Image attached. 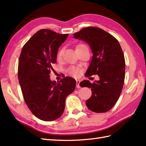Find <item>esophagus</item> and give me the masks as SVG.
Returning <instances> with one entry per match:
<instances>
[{
  "label": "esophagus",
  "mask_w": 146,
  "mask_h": 146,
  "mask_svg": "<svg viewBox=\"0 0 146 146\" xmlns=\"http://www.w3.org/2000/svg\"><path fill=\"white\" fill-rule=\"evenodd\" d=\"M80 81L78 80H76V88H81V86H80Z\"/></svg>",
  "instance_id": "1"
}]
</instances>
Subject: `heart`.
Masks as SVG:
<instances>
[{"label": "heart", "mask_w": 146, "mask_h": 146, "mask_svg": "<svg viewBox=\"0 0 146 146\" xmlns=\"http://www.w3.org/2000/svg\"><path fill=\"white\" fill-rule=\"evenodd\" d=\"M86 48H87V47H86V45L83 44H78L76 47V51L82 50V49H86ZM63 52H64L63 49H61L60 50L58 51V54H57L58 60H61L62 57H63ZM69 73H70L71 75H72L73 76H78V75H79V70L78 69H76V68H70V70H69Z\"/></svg>", "instance_id": "heart-1"}]
</instances>
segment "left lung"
Listing matches in <instances>:
<instances>
[{"label":"left lung","mask_w":146,"mask_h":146,"mask_svg":"<svg viewBox=\"0 0 146 146\" xmlns=\"http://www.w3.org/2000/svg\"><path fill=\"white\" fill-rule=\"evenodd\" d=\"M89 44L93 56L85 76L98 75L92 83L83 80L82 87L91 88L92 94L86 105L90 110L103 113L110 110L119 99L125 78V58L117 39L98 27H87L73 35Z\"/></svg>","instance_id":"left-lung-1"}]
</instances>
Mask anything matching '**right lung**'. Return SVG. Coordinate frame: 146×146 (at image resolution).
Segmentation results:
<instances>
[{
  "instance_id": "right-lung-1",
  "label": "right lung",
  "mask_w": 146,
  "mask_h": 146,
  "mask_svg": "<svg viewBox=\"0 0 146 146\" xmlns=\"http://www.w3.org/2000/svg\"><path fill=\"white\" fill-rule=\"evenodd\" d=\"M68 34L60 35L49 29L36 33L24 46L18 65V78L23 97L31 112L39 119L52 121L60 118L65 99L75 90L76 80L70 76L57 83L49 75L54 71L58 48Z\"/></svg>"
}]
</instances>
